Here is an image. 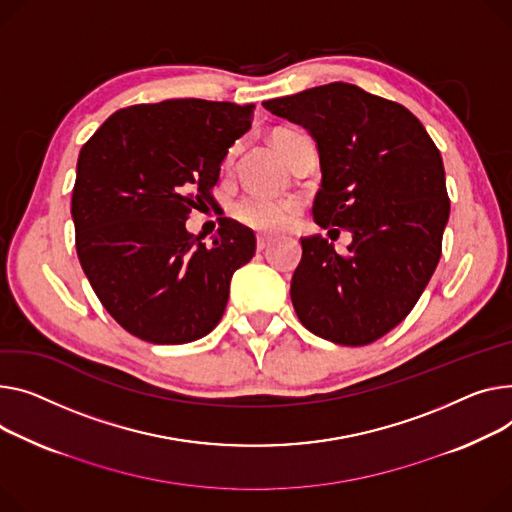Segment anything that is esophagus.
I'll use <instances>...</instances> for the list:
<instances>
[{
	"label": "esophagus",
	"instance_id": "obj_1",
	"mask_svg": "<svg viewBox=\"0 0 512 512\" xmlns=\"http://www.w3.org/2000/svg\"><path fill=\"white\" fill-rule=\"evenodd\" d=\"M271 245V238L269 236H257V251H263V249H267Z\"/></svg>",
	"mask_w": 512,
	"mask_h": 512
}]
</instances>
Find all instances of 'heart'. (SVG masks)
I'll use <instances>...</instances> for the list:
<instances>
[{
  "label": "heart",
  "instance_id": "b5f03b06",
  "mask_svg": "<svg viewBox=\"0 0 512 512\" xmlns=\"http://www.w3.org/2000/svg\"><path fill=\"white\" fill-rule=\"evenodd\" d=\"M302 133L298 131H278L274 135L276 146L284 152L286 158H290L292 144L300 138ZM234 156V148L230 150V156ZM300 212V201L292 195H263V193H249L238 199L232 208V216L259 232H278L286 228Z\"/></svg>",
  "mask_w": 512,
  "mask_h": 512
}]
</instances>
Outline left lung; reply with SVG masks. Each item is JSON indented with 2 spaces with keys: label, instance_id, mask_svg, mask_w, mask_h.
Wrapping results in <instances>:
<instances>
[{
  "label": "left lung",
  "instance_id": "left-lung-1",
  "mask_svg": "<svg viewBox=\"0 0 512 512\" xmlns=\"http://www.w3.org/2000/svg\"><path fill=\"white\" fill-rule=\"evenodd\" d=\"M317 140L313 216L352 232L346 255L300 238L290 296L300 323L339 346H366L412 313L442 253L451 201L424 125L399 102L333 82L263 102Z\"/></svg>",
  "mask_w": 512,
  "mask_h": 512
}]
</instances>
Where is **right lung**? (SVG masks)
Wrapping results in <instances>:
<instances>
[{"label": "right lung", "instance_id": "obj_1", "mask_svg": "<svg viewBox=\"0 0 512 512\" xmlns=\"http://www.w3.org/2000/svg\"><path fill=\"white\" fill-rule=\"evenodd\" d=\"M253 105L173 98L133 105L82 146L72 195L76 251L109 315L150 344L177 346L222 319L230 278L255 255V234L230 218L189 234L191 210L214 203L220 164L251 127Z\"/></svg>", "mask_w": 512, "mask_h": 512}]
</instances>
